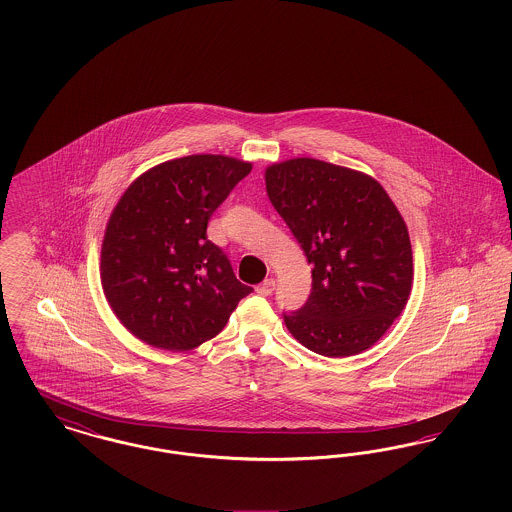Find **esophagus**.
Returning <instances> with one entry per match:
<instances>
[{
    "mask_svg": "<svg viewBox=\"0 0 512 512\" xmlns=\"http://www.w3.org/2000/svg\"><path fill=\"white\" fill-rule=\"evenodd\" d=\"M274 286H276L274 278H267V280H263V282L257 286V293H261V295H270V293L274 292Z\"/></svg>",
    "mask_w": 512,
    "mask_h": 512,
    "instance_id": "obj_1",
    "label": "esophagus"
}]
</instances>
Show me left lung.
I'll list each match as a JSON object with an SVG mask.
<instances>
[{
  "label": "left lung",
  "instance_id": "obj_1",
  "mask_svg": "<svg viewBox=\"0 0 512 512\" xmlns=\"http://www.w3.org/2000/svg\"><path fill=\"white\" fill-rule=\"evenodd\" d=\"M270 203L313 267L305 305L284 313L293 338L324 357L361 353L407 305L413 249L405 220L370 176L318 159L268 167Z\"/></svg>",
  "mask_w": 512,
  "mask_h": 512
}]
</instances>
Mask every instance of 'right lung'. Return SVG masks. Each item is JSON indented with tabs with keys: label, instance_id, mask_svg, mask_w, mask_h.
<instances>
[{
	"label": "right lung",
	"instance_id": "1",
	"mask_svg": "<svg viewBox=\"0 0 512 512\" xmlns=\"http://www.w3.org/2000/svg\"><path fill=\"white\" fill-rule=\"evenodd\" d=\"M251 172L224 155H188L142 174L117 203L101 247L103 292L142 341L188 351L226 326L253 292L207 240L220 203Z\"/></svg>",
	"mask_w": 512,
	"mask_h": 512
}]
</instances>
